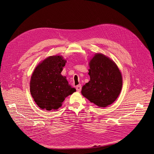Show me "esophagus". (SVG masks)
Segmentation results:
<instances>
[{
    "mask_svg": "<svg viewBox=\"0 0 154 154\" xmlns=\"http://www.w3.org/2000/svg\"><path fill=\"white\" fill-rule=\"evenodd\" d=\"M76 90H77L78 92H80V91H81V90H82V86H81V85H80V84L77 85L76 86Z\"/></svg>",
    "mask_w": 154,
    "mask_h": 154,
    "instance_id": "1",
    "label": "esophagus"
}]
</instances>
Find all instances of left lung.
<instances>
[{
  "mask_svg": "<svg viewBox=\"0 0 154 154\" xmlns=\"http://www.w3.org/2000/svg\"><path fill=\"white\" fill-rule=\"evenodd\" d=\"M90 81L82 87V94L100 107H106L119 95L122 77L116 64L107 57L95 54L90 62Z\"/></svg>",
  "mask_w": 154,
  "mask_h": 154,
  "instance_id": "8db88e82",
  "label": "left lung"
}]
</instances>
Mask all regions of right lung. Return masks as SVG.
<instances>
[{
  "label": "right lung",
  "mask_w": 154,
  "mask_h": 154,
  "mask_svg": "<svg viewBox=\"0 0 154 154\" xmlns=\"http://www.w3.org/2000/svg\"><path fill=\"white\" fill-rule=\"evenodd\" d=\"M66 61L59 55L51 56L37 66L31 77L30 94L42 109L52 110L62 106L65 98L76 91L61 75Z\"/></svg>",
  "instance_id": "right-lung-1"
}]
</instances>
